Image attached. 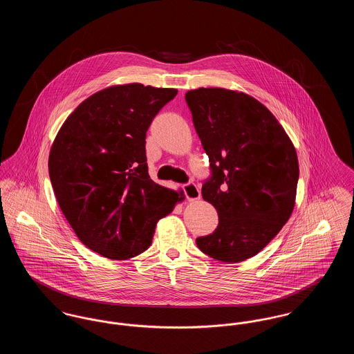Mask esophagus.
Segmentation results:
<instances>
[{
  "mask_svg": "<svg viewBox=\"0 0 354 354\" xmlns=\"http://www.w3.org/2000/svg\"><path fill=\"white\" fill-rule=\"evenodd\" d=\"M183 189L188 202H195L201 199V189L195 183H187L183 185Z\"/></svg>",
  "mask_w": 354,
  "mask_h": 354,
  "instance_id": "obj_1",
  "label": "esophagus"
}]
</instances>
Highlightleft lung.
Returning <instances> with one entry per match:
<instances>
[{
    "instance_id": "obj_1",
    "label": "left lung",
    "mask_w": 354,
    "mask_h": 354,
    "mask_svg": "<svg viewBox=\"0 0 354 354\" xmlns=\"http://www.w3.org/2000/svg\"><path fill=\"white\" fill-rule=\"evenodd\" d=\"M185 102L209 159L202 196L219 215L218 228L196 239L207 256L244 261L260 252L292 215L299 160L286 130L245 93L220 87L189 90Z\"/></svg>"
}]
</instances>
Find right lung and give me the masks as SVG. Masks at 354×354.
<instances>
[{
    "label": "right lung",
    "mask_w": 354,
    "mask_h": 354,
    "mask_svg": "<svg viewBox=\"0 0 354 354\" xmlns=\"http://www.w3.org/2000/svg\"><path fill=\"white\" fill-rule=\"evenodd\" d=\"M176 88L110 86L65 120L49 155L59 208L87 248L111 260L146 251L159 219L185 201L150 179L146 133Z\"/></svg>",
    "instance_id": "add662e5"
}]
</instances>
